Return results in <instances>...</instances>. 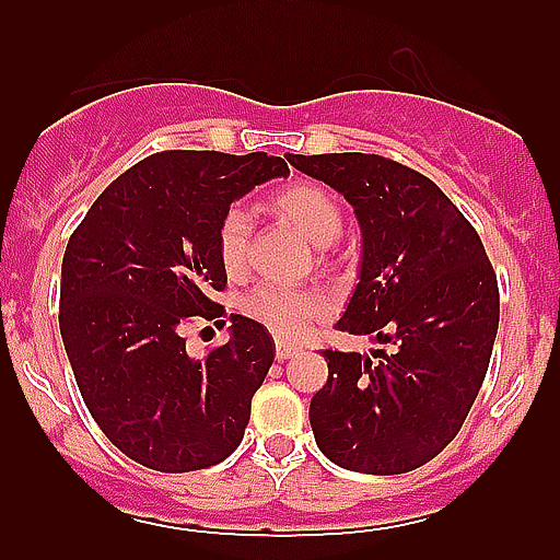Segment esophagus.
<instances>
[{"mask_svg": "<svg viewBox=\"0 0 560 560\" xmlns=\"http://www.w3.org/2000/svg\"><path fill=\"white\" fill-rule=\"evenodd\" d=\"M292 354H298V347H292V343H284V341L276 343V358H279V360H290Z\"/></svg>", "mask_w": 560, "mask_h": 560, "instance_id": "1", "label": "esophagus"}]
</instances>
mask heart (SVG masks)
Listing matches in <instances>:
<instances>
[{"label":"heart","mask_w":560,"mask_h":560,"mask_svg":"<svg viewBox=\"0 0 560 560\" xmlns=\"http://www.w3.org/2000/svg\"><path fill=\"white\" fill-rule=\"evenodd\" d=\"M270 208L276 217L301 230L314 246L325 248L336 244L343 233V211L336 197L319 184L295 180L270 195ZM248 213L244 208H228L217 224L213 246L219 265L230 276L244 273L248 262ZM332 312V301L322 290L301 287L257 284L241 298V314L273 332L281 341H298L316 319Z\"/></svg>","instance_id":"b5f03b06"}]
</instances>
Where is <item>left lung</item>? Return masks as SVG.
Instances as JSON below:
<instances>
[{
	"mask_svg": "<svg viewBox=\"0 0 560 560\" xmlns=\"http://www.w3.org/2000/svg\"><path fill=\"white\" fill-rule=\"evenodd\" d=\"M354 206L360 284L338 330L374 336V358L322 349L316 447L360 474L433 460L466 422L499 332V281L477 230L428 175L380 154L287 156Z\"/></svg>",
	"mask_w": 560,
	"mask_h": 560,
	"instance_id": "1",
	"label": "left lung"
}]
</instances>
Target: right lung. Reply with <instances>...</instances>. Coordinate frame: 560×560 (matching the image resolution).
<instances>
[{
	"label": "right lung",
	"mask_w": 560,
	"mask_h": 560,
	"mask_svg": "<svg viewBox=\"0 0 560 560\" xmlns=\"http://www.w3.org/2000/svg\"><path fill=\"white\" fill-rule=\"evenodd\" d=\"M254 151H156L118 175L70 235L59 330L83 404L124 455L180 474L222 463L244 439L273 336L233 314V336L202 358L186 325H224L217 224L252 186L287 175Z\"/></svg>",
	"instance_id": "right-lung-1"
}]
</instances>
